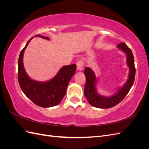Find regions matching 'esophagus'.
I'll list each match as a JSON object with an SVG mask.
<instances>
[{
	"instance_id": "1",
	"label": "esophagus",
	"mask_w": 149,
	"mask_h": 149,
	"mask_svg": "<svg viewBox=\"0 0 149 149\" xmlns=\"http://www.w3.org/2000/svg\"><path fill=\"white\" fill-rule=\"evenodd\" d=\"M84 63L83 60H79L77 63H76V66H77V69L79 71H82L84 67Z\"/></svg>"
}]
</instances>
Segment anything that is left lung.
I'll list each match as a JSON object with an SVG mask.
<instances>
[{
  "label": "left lung",
  "mask_w": 149,
  "mask_h": 149,
  "mask_svg": "<svg viewBox=\"0 0 149 149\" xmlns=\"http://www.w3.org/2000/svg\"><path fill=\"white\" fill-rule=\"evenodd\" d=\"M117 47L127 55V63L130 71L129 79L123 86L120 88L113 96L111 97L102 96L97 93L96 86L97 79L94 72L89 67L86 68L84 70L86 84L84 93L88 102L94 107L101 109H107L118 104L128 94L134 84L136 76V68L132 50L124 43H120Z\"/></svg>",
  "instance_id": "left-lung-1"
}]
</instances>
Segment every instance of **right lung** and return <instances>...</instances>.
Wrapping results in <instances>:
<instances>
[{
  "mask_svg": "<svg viewBox=\"0 0 149 149\" xmlns=\"http://www.w3.org/2000/svg\"><path fill=\"white\" fill-rule=\"evenodd\" d=\"M44 39L49 40L48 37L37 35ZM31 37L25 47L22 49L18 61V80L21 89L25 96L36 105L42 107H50L59 104L65 96L66 89L70 81L76 71L75 64L64 66L58 71L56 75L51 80L46 82L37 81L31 79L25 72L23 55Z\"/></svg>",
  "mask_w": 149,
  "mask_h": 149,
  "instance_id": "obj_1",
  "label": "right lung"
}]
</instances>
